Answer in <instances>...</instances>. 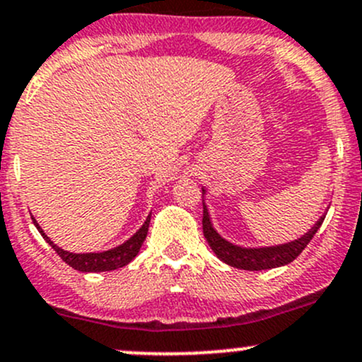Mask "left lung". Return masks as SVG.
Returning <instances> with one entry per match:
<instances>
[{
    "mask_svg": "<svg viewBox=\"0 0 362 362\" xmlns=\"http://www.w3.org/2000/svg\"><path fill=\"white\" fill-rule=\"evenodd\" d=\"M203 194H206V189L203 187ZM204 197V196H203ZM326 215H322L314 227L309 232L302 235V238L295 239L291 243H284V245L276 246H262V248H243V246L232 245L230 241L223 239L218 232L213 227L210 211H208L206 203L203 199V234L206 238L208 245L213 250V253L223 262V264L230 265V267L243 269V271H265V269H276L283 267V265L291 264L303 250L309 245L310 239L321 227L322 220Z\"/></svg>",
    "mask_w": 362,
    "mask_h": 362,
    "instance_id": "obj_1",
    "label": "left lung"
}]
</instances>
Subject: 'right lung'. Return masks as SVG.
Here are the masks:
<instances>
[{"mask_svg": "<svg viewBox=\"0 0 362 362\" xmlns=\"http://www.w3.org/2000/svg\"><path fill=\"white\" fill-rule=\"evenodd\" d=\"M149 222H151V215L147 216L144 226L140 227L135 234L132 235L128 241H124L123 245L116 246V248L107 250V251H100V253H71V251H66L55 245L45 230L41 229L40 223L36 222V218L33 216V223L36 226V229L40 230V234L43 235L45 241L52 246L53 250L57 251L60 258L66 262L67 265H71L72 269L79 272H105V271H114V269H119L128 265L133 258L139 255L140 248H142L144 241L147 238V230H149Z\"/></svg>", "mask_w": 362, "mask_h": 362, "instance_id": "right-lung-1", "label": "right lung"}]
</instances>
